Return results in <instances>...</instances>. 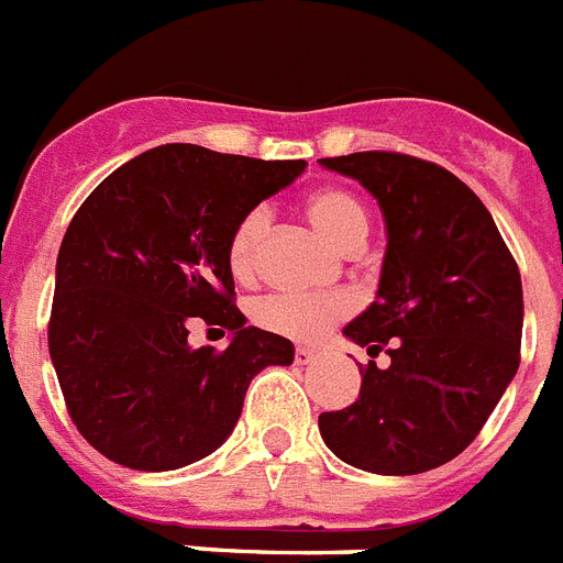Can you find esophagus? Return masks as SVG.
I'll list each match as a JSON object with an SVG mask.
<instances>
[{"label": "esophagus", "instance_id": "34e87169", "mask_svg": "<svg viewBox=\"0 0 563 563\" xmlns=\"http://www.w3.org/2000/svg\"><path fill=\"white\" fill-rule=\"evenodd\" d=\"M292 358H296V364H310V362H316V358H319V350L296 347V355H292Z\"/></svg>", "mask_w": 563, "mask_h": 563}]
</instances>
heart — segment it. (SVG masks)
Segmentation results:
<instances>
[{
  "instance_id": "1",
  "label": "heart",
  "mask_w": 563,
  "mask_h": 563,
  "mask_svg": "<svg viewBox=\"0 0 563 563\" xmlns=\"http://www.w3.org/2000/svg\"><path fill=\"white\" fill-rule=\"evenodd\" d=\"M307 213L316 228L341 250H358L369 235V213L358 196L347 190H319L307 199ZM271 224V210L264 205L239 216L228 235V267L235 278H250L256 273L258 247ZM355 310L350 292H324V296H301V292H271L253 305L250 316L258 328L287 339L313 341L328 333L333 324L347 319Z\"/></svg>"
}]
</instances>
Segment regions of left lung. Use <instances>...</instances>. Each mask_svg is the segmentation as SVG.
Masks as SVG:
<instances>
[{
    "instance_id": "8db88e82",
    "label": "left lung",
    "mask_w": 563,
    "mask_h": 563,
    "mask_svg": "<svg viewBox=\"0 0 563 563\" xmlns=\"http://www.w3.org/2000/svg\"><path fill=\"white\" fill-rule=\"evenodd\" d=\"M321 165L382 205V285L344 335L390 355L362 369L353 405L321 412V439L367 473H427L473 444L516 376L521 273L482 199L435 162L364 151Z\"/></svg>"
}]
</instances>
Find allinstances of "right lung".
Instances as JSON below:
<instances>
[{"label":"right lung","mask_w":563,"mask_h":563,"mask_svg":"<svg viewBox=\"0 0 563 563\" xmlns=\"http://www.w3.org/2000/svg\"><path fill=\"white\" fill-rule=\"evenodd\" d=\"M305 167L158 144L81 201L56 258L47 347L70 421L104 459L144 473L205 459L253 376L292 364L290 341L244 324L228 235ZM196 318L234 341L194 351Z\"/></svg>","instance_id":"add662e5"}]
</instances>
